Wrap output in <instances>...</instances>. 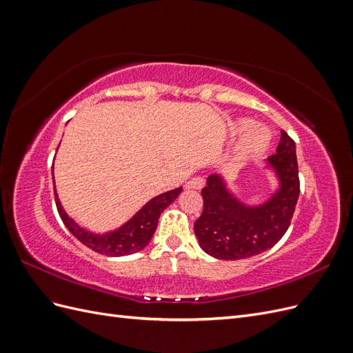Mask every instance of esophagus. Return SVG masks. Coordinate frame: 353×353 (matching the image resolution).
<instances>
[{
    "label": "esophagus",
    "instance_id": "obj_1",
    "mask_svg": "<svg viewBox=\"0 0 353 353\" xmlns=\"http://www.w3.org/2000/svg\"><path fill=\"white\" fill-rule=\"evenodd\" d=\"M203 185H205V178H203V176H194V178H191L188 183L185 184V188H188V190H200V188H203Z\"/></svg>",
    "mask_w": 353,
    "mask_h": 353
}]
</instances>
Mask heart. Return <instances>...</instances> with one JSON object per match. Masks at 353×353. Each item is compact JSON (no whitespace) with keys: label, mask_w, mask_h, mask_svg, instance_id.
I'll list each match as a JSON object with an SVG mask.
<instances>
[{"label":"heart","mask_w":353,"mask_h":353,"mask_svg":"<svg viewBox=\"0 0 353 353\" xmlns=\"http://www.w3.org/2000/svg\"><path fill=\"white\" fill-rule=\"evenodd\" d=\"M252 127H253V122L250 119H244L243 117V119H239L230 125V131L232 135H240L247 132ZM270 141H271L270 131L266 130V128L256 126L252 132L245 135L244 141L241 144V153L243 154L261 153L266 147H268Z\"/></svg>","instance_id":"heart-1"}]
</instances>
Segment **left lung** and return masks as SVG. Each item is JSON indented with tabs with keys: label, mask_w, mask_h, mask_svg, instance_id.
Masks as SVG:
<instances>
[{
	"label": "left lung",
	"mask_w": 353,
	"mask_h": 353,
	"mask_svg": "<svg viewBox=\"0 0 353 353\" xmlns=\"http://www.w3.org/2000/svg\"><path fill=\"white\" fill-rule=\"evenodd\" d=\"M279 187L261 205H245L219 174L208 176L201 190L203 212L194 223L200 248L222 261L252 258L281 240L301 193L296 144L281 131L276 153L265 160Z\"/></svg>",
	"instance_id": "obj_1"
}]
</instances>
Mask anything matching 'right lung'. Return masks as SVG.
Returning a JSON list of instances; mask_svg holds the SVG:
<instances>
[{"instance_id":"right-lung-1","label":"right lung","mask_w":353,"mask_h":353,"mask_svg":"<svg viewBox=\"0 0 353 353\" xmlns=\"http://www.w3.org/2000/svg\"><path fill=\"white\" fill-rule=\"evenodd\" d=\"M52 184H56L54 175H52ZM181 191H183V187L159 194L150 201H147L130 221H126L119 228L104 234H95L82 228L79 223L68 215L59 200L54 185L57 210L66 228L87 248L105 256H126L143 250L153 237L160 213L169 205H172L174 200L181 194Z\"/></svg>"}]
</instances>
